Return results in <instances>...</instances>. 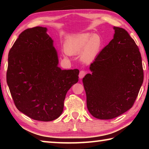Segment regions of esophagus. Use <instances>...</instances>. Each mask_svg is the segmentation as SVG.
<instances>
[{
    "mask_svg": "<svg viewBox=\"0 0 149 149\" xmlns=\"http://www.w3.org/2000/svg\"><path fill=\"white\" fill-rule=\"evenodd\" d=\"M85 74H86V72L84 71V70H81V71H80L79 72V77L80 79H81V78L84 77Z\"/></svg>",
    "mask_w": 149,
    "mask_h": 149,
    "instance_id": "34e87169",
    "label": "esophagus"
}]
</instances>
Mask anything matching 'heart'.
<instances>
[{
    "label": "heart",
    "instance_id": "1",
    "mask_svg": "<svg viewBox=\"0 0 149 149\" xmlns=\"http://www.w3.org/2000/svg\"><path fill=\"white\" fill-rule=\"evenodd\" d=\"M102 45V39L97 34L81 33L72 35L68 37L65 41V53H81V59L85 63H89L99 53Z\"/></svg>",
    "mask_w": 149,
    "mask_h": 149
}]
</instances>
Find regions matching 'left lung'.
Segmentation results:
<instances>
[{"label":"left lung","mask_w":149,"mask_h":149,"mask_svg":"<svg viewBox=\"0 0 149 149\" xmlns=\"http://www.w3.org/2000/svg\"><path fill=\"white\" fill-rule=\"evenodd\" d=\"M114 38L90 65L83 79L87 107L93 116L110 120L133 107L143 82L139 49L127 31L114 27Z\"/></svg>","instance_id":"8db88e82"}]
</instances>
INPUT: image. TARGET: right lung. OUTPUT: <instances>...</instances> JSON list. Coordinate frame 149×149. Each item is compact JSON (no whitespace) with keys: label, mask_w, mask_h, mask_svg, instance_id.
Wrapping results in <instances>:
<instances>
[{"label":"right lung","mask_w":149,"mask_h":149,"mask_svg":"<svg viewBox=\"0 0 149 149\" xmlns=\"http://www.w3.org/2000/svg\"><path fill=\"white\" fill-rule=\"evenodd\" d=\"M42 27L21 33L10 50L6 81L16 108L32 119L49 122L64 109L66 93L79 80L77 69L61 70L53 41Z\"/></svg>","instance_id":"1"}]
</instances>
